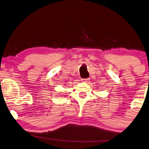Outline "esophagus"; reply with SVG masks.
I'll use <instances>...</instances> for the list:
<instances>
[{
  "instance_id": "obj_1",
  "label": "esophagus",
  "mask_w": 149,
  "mask_h": 149,
  "mask_svg": "<svg viewBox=\"0 0 149 149\" xmlns=\"http://www.w3.org/2000/svg\"><path fill=\"white\" fill-rule=\"evenodd\" d=\"M81 81H83L84 82H86V83H88V82L90 81V79L89 78H86V79H81Z\"/></svg>"
}]
</instances>
